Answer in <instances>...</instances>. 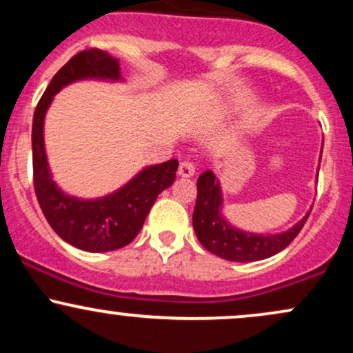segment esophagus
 Returning <instances> with one entry per match:
<instances>
[{
    "mask_svg": "<svg viewBox=\"0 0 353 353\" xmlns=\"http://www.w3.org/2000/svg\"><path fill=\"white\" fill-rule=\"evenodd\" d=\"M179 176L181 177H192L194 174H196V168H194L192 163H189V161H182L179 164Z\"/></svg>",
    "mask_w": 353,
    "mask_h": 353,
    "instance_id": "esophagus-1",
    "label": "esophagus"
}]
</instances>
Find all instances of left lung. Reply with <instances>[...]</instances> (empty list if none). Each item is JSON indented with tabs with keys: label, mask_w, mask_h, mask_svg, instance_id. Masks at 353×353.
I'll list each match as a JSON object with an SVG mask.
<instances>
[{
	"label": "left lung",
	"mask_w": 353,
	"mask_h": 353,
	"mask_svg": "<svg viewBox=\"0 0 353 353\" xmlns=\"http://www.w3.org/2000/svg\"><path fill=\"white\" fill-rule=\"evenodd\" d=\"M222 204L221 182L216 179V174L202 172L197 179V199L192 214L194 230L209 252L232 262H255L279 254L297 237L312 210L283 232L254 234L230 224L222 214Z\"/></svg>",
	"instance_id": "1"
}]
</instances>
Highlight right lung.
Here are the masks:
<instances>
[{
	"mask_svg": "<svg viewBox=\"0 0 353 353\" xmlns=\"http://www.w3.org/2000/svg\"><path fill=\"white\" fill-rule=\"evenodd\" d=\"M83 79L123 81L119 59L101 50L81 51L51 79L33 116L34 192L44 217L64 242L86 252H109L134 241L157 196L172 185L179 163L145 165L123 188L96 199H79L58 188L44 148V117L61 89Z\"/></svg>",
	"mask_w": 353,
	"mask_h": 353,
	"instance_id": "right-lung-1",
	"label": "right lung"
}]
</instances>
